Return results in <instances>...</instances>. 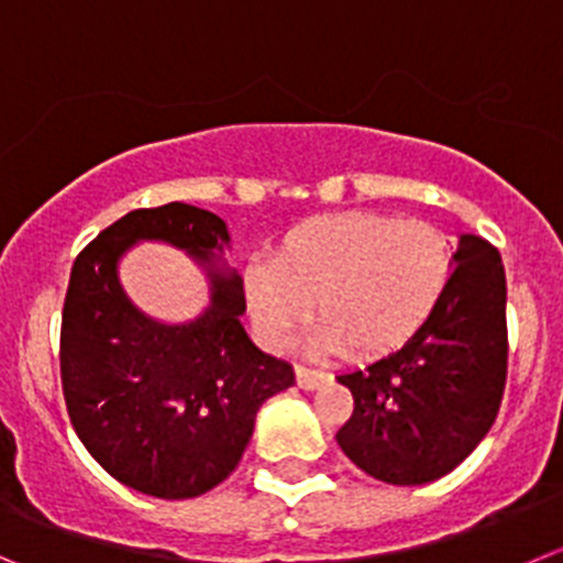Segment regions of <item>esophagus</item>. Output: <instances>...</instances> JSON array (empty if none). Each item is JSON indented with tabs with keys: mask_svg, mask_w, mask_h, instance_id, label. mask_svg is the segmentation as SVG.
I'll list each match as a JSON object with an SVG mask.
<instances>
[{
	"mask_svg": "<svg viewBox=\"0 0 563 563\" xmlns=\"http://www.w3.org/2000/svg\"><path fill=\"white\" fill-rule=\"evenodd\" d=\"M296 382H298V387L307 389V393H312V389H318L320 384L329 382V376L320 371H309V367H296Z\"/></svg>",
	"mask_w": 563,
	"mask_h": 563,
	"instance_id": "obj_1",
	"label": "esophagus"
}]
</instances>
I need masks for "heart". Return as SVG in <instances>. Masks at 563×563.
<instances>
[{
	"mask_svg": "<svg viewBox=\"0 0 563 563\" xmlns=\"http://www.w3.org/2000/svg\"><path fill=\"white\" fill-rule=\"evenodd\" d=\"M445 234L420 221L342 212L298 223L273 265L245 271V301L271 345L307 318L318 320L309 351L367 358L409 342L451 285Z\"/></svg>",
	"mask_w": 563,
	"mask_h": 563,
	"instance_id": "1",
	"label": "heart"
}]
</instances>
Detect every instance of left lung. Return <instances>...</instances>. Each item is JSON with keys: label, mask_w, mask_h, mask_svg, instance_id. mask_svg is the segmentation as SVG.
<instances>
[{"label": "left lung", "mask_w": 563, "mask_h": 563, "mask_svg": "<svg viewBox=\"0 0 563 563\" xmlns=\"http://www.w3.org/2000/svg\"><path fill=\"white\" fill-rule=\"evenodd\" d=\"M506 362L503 260L484 238L462 232L451 285L428 323L398 351L336 376L353 395L336 445L384 484L442 478L495 422Z\"/></svg>", "instance_id": "obj_1"}]
</instances>
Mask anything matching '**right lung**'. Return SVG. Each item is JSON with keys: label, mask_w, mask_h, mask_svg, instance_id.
<instances>
[{"label": "right lung", "mask_w": 563, "mask_h": 563, "mask_svg": "<svg viewBox=\"0 0 563 563\" xmlns=\"http://www.w3.org/2000/svg\"><path fill=\"white\" fill-rule=\"evenodd\" d=\"M137 242L185 250L208 278V307L168 324L125 296L117 267ZM216 212L170 201L112 223L77 256L60 331L68 417L115 481L163 500L198 497L229 478L256 411L292 387V367L245 334L243 278L227 265Z\"/></svg>", "instance_id": "1"}]
</instances>
